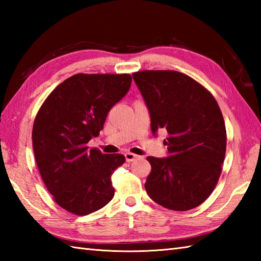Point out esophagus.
I'll return each instance as SVG.
<instances>
[{
  "label": "esophagus",
  "mask_w": 261,
  "mask_h": 261,
  "mask_svg": "<svg viewBox=\"0 0 261 261\" xmlns=\"http://www.w3.org/2000/svg\"><path fill=\"white\" fill-rule=\"evenodd\" d=\"M124 157H125V160H126L127 163L134 162V160H136V159L138 158L137 154H135V153H131V152H126V153H124Z\"/></svg>",
  "instance_id": "obj_1"
}]
</instances>
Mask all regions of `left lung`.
Instances as JSON below:
<instances>
[{
    "instance_id": "1",
    "label": "left lung",
    "mask_w": 261,
    "mask_h": 261,
    "mask_svg": "<svg viewBox=\"0 0 261 261\" xmlns=\"http://www.w3.org/2000/svg\"><path fill=\"white\" fill-rule=\"evenodd\" d=\"M150 113L153 135L167 131L169 156L147 157L151 171L148 195L174 211L197 207L218 184L226 149V131L218 102L192 77L175 70L132 74Z\"/></svg>"
}]
</instances>
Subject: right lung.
Here are the masks:
<instances>
[{"label":"right lung","instance_id":"right-lung-1","mask_svg":"<svg viewBox=\"0 0 261 261\" xmlns=\"http://www.w3.org/2000/svg\"><path fill=\"white\" fill-rule=\"evenodd\" d=\"M129 74H76L49 94L32 127L39 173L55 202L87 215L114 196L113 171L123 154L102 153L87 143L103 129L109 111L129 91Z\"/></svg>","mask_w":261,"mask_h":261}]
</instances>
